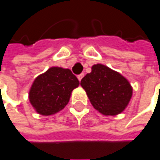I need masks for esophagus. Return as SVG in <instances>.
<instances>
[{
    "label": "esophagus",
    "mask_w": 160,
    "mask_h": 160,
    "mask_svg": "<svg viewBox=\"0 0 160 160\" xmlns=\"http://www.w3.org/2000/svg\"><path fill=\"white\" fill-rule=\"evenodd\" d=\"M83 76H84L83 74H79V75H78V81H79V82L82 81V78H83Z\"/></svg>",
    "instance_id": "esophagus-1"
}]
</instances>
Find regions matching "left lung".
<instances>
[{
	"mask_svg": "<svg viewBox=\"0 0 160 160\" xmlns=\"http://www.w3.org/2000/svg\"><path fill=\"white\" fill-rule=\"evenodd\" d=\"M94 108L105 116L121 113L132 97L129 82L119 73L102 64L92 66V72L81 81Z\"/></svg>",
	"mask_w": 160,
	"mask_h": 160,
	"instance_id": "1",
	"label": "left lung"
}]
</instances>
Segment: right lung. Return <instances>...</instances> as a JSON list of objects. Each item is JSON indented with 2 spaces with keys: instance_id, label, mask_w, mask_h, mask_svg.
<instances>
[{
  "instance_id": "right-lung-1",
  "label": "right lung",
  "mask_w": 160,
  "mask_h": 160,
  "mask_svg": "<svg viewBox=\"0 0 160 160\" xmlns=\"http://www.w3.org/2000/svg\"><path fill=\"white\" fill-rule=\"evenodd\" d=\"M78 84L71 70L51 67L34 81L29 91L30 103L41 115L56 114L66 106L73 89Z\"/></svg>"
}]
</instances>
